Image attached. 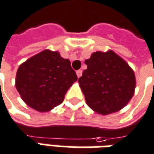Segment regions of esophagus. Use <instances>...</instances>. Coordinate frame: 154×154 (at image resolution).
I'll return each mask as SVG.
<instances>
[{
	"mask_svg": "<svg viewBox=\"0 0 154 154\" xmlns=\"http://www.w3.org/2000/svg\"><path fill=\"white\" fill-rule=\"evenodd\" d=\"M82 70H78V71H77V77H80L81 76H82Z\"/></svg>",
	"mask_w": 154,
	"mask_h": 154,
	"instance_id": "esophagus-1",
	"label": "esophagus"
}]
</instances>
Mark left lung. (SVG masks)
<instances>
[{
  "label": "left lung",
  "mask_w": 154,
  "mask_h": 154,
  "mask_svg": "<svg viewBox=\"0 0 154 154\" xmlns=\"http://www.w3.org/2000/svg\"><path fill=\"white\" fill-rule=\"evenodd\" d=\"M78 83L88 107L102 115L118 112L133 97L136 87L133 70L114 51L93 52L85 61Z\"/></svg>",
  "instance_id": "left-lung-1"
}]
</instances>
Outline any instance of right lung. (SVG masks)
I'll list each match as a JSON object with an SVG mask.
<instances>
[{
	"mask_svg": "<svg viewBox=\"0 0 154 154\" xmlns=\"http://www.w3.org/2000/svg\"><path fill=\"white\" fill-rule=\"evenodd\" d=\"M77 80L68 59L58 51L44 50L21 63L16 88L26 105L45 112L63 102L70 87Z\"/></svg>",
	"mask_w": 154,
	"mask_h": 154,
	"instance_id": "add662e5",
	"label": "right lung"
}]
</instances>
